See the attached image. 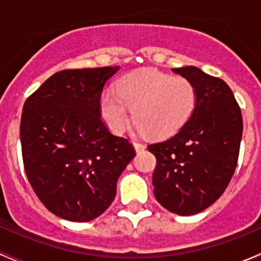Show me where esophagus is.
<instances>
[{
  "label": "esophagus",
  "instance_id": "1",
  "mask_svg": "<svg viewBox=\"0 0 261 261\" xmlns=\"http://www.w3.org/2000/svg\"><path fill=\"white\" fill-rule=\"evenodd\" d=\"M134 147H135L136 152H140V151H143V150H145V145H144V144H140V143H134Z\"/></svg>",
  "mask_w": 261,
  "mask_h": 261
}]
</instances>
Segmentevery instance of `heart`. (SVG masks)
<instances>
[{
    "label": "heart",
    "mask_w": 261,
    "mask_h": 261,
    "mask_svg": "<svg viewBox=\"0 0 261 261\" xmlns=\"http://www.w3.org/2000/svg\"><path fill=\"white\" fill-rule=\"evenodd\" d=\"M197 105V89L184 77L158 70H134L117 82V91L101 94L99 110L110 130L122 134L131 118L138 133L167 139L184 127Z\"/></svg>",
    "instance_id": "b5f03b06"
}]
</instances>
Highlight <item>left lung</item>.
Instances as JSON below:
<instances>
[{"label": "left lung", "mask_w": 261, "mask_h": 261, "mask_svg": "<svg viewBox=\"0 0 261 261\" xmlns=\"http://www.w3.org/2000/svg\"><path fill=\"white\" fill-rule=\"evenodd\" d=\"M172 70L196 86V109L173 138L147 149L156 158V201L168 211L191 216L215 203L230 183L238 165L243 116L222 80L192 65Z\"/></svg>", "instance_id": "left-lung-1"}]
</instances>
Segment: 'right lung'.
<instances>
[{"label": "right lung", "mask_w": 261, "mask_h": 261, "mask_svg": "<svg viewBox=\"0 0 261 261\" xmlns=\"http://www.w3.org/2000/svg\"><path fill=\"white\" fill-rule=\"evenodd\" d=\"M118 69L62 70L23 105L26 175L44 206L64 220L87 222L106 211L118 177L135 156L127 139L107 130L99 112L105 84Z\"/></svg>", "instance_id": "obj_1"}]
</instances>
